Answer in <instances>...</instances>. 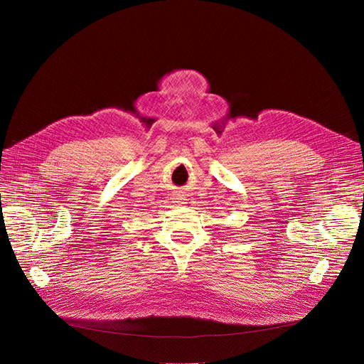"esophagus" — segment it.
Here are the masks:
<instances>
[{"mask_svg": "<svg viewBox=\"0 0 364 364\" xmlns=\"http://www.w3.org/2000/svg\"><path fill=\"white\" fill-rule=\"evenodd\" d=\"M183 200H184V199H183L181 196H176V198H174V202H176V203H184Z\"/></svg>", "mask_w": 364, "mask_h": 364, "instance_id": "obj_1", "label": "esophagus"}]
</instances>
